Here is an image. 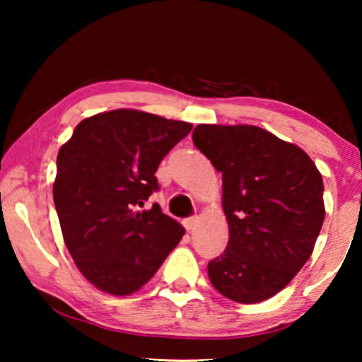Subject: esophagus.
Here are the masks:
<instances>
[{
  "label": "esophagus",
  "mask_w": 362,
  "mask_h": 362,
  "mask_svg": "<svg viewBox=\"0 0 362 362\" xmlns=\"http://www.w3.org/2000/svg\"><path fill=\"white\" fill-rule=\"evenodd\" d=\"M197 222H199V217H197V216H191V217H187V219L182 221V224H185L186 230H189V232H191V230H194V229H196Z\"/></svg>",
  "instance_id": "34e87169"
}]
</instances>
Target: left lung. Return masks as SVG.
I'll return each instance as SVG.
<instances>
[{
  "label": "left lung",
  "instance_id": "8db88e82",
  "mask_svg": "<svg viewBox=\"0 0 362 362\" xmlns=\"http://www.w3.org/2000/svg\"><path fill=\"white\" fill-rule=\"evenodd\" d=\"M192 143L222 173L229 226L211 260L214 288L237 303L269 300L313 254L325 221L323 177L300 146L254 125H197Z\"/></svg>",
  "mask_w": 362,
  "mask_h": 362
}]
</instances>
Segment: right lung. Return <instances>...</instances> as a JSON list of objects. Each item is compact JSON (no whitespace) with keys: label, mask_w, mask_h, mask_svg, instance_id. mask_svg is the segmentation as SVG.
<instances>
[{"label":"right lung","mask_w":362,"mask_h":362,"mask_svg":"<svg viewBox=\"0 0 362 362\" xmlns=\"http://www.w3.org/2000/svg\"><path fill=\"white\" fill-rule=\"evenodd\" d=\"M192 125L132 108L82 120L57 155L54 204L69 254L108 295L148 284L185 227L161 207L140 209L158 189L155 173Z\"/></svg>","instance_id":"right-lung-1"}]
</instances>
